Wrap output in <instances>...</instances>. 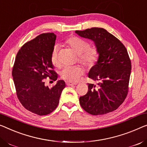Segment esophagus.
Masks as SVG:
<instances>
[{
    "label": "esophagus",
    "instance_id": "esophagus-1",
    "mask_svg": "<svg viewBox=\"0 0 147 147\" xmlns=\"http://www.w3.org/2000/svg\"><path fill=\"white\" fill-rule=\"evenodd\" d=\"M66 84L67 85V86H73V85H76V83H74V82H69V81H66Z\"/></svg>",
    "mask_w": 147,
    "mask_h": 147
}]
</instances>
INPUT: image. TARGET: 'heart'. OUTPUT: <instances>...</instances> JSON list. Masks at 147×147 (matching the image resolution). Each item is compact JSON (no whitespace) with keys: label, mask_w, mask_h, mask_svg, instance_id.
Segmentation results:
<instances>
[{"label":"heart","mask_w":147,"mask_h":147,"mask_svg":"<svg viewBox=\"0 0 147 147\" xmlns=\"http://www.w3.org/2000/svg\"><path fill=\"white\" fill-rule=\"evenodd\" d=\"M66 44L78 54V60L85 66L91 68L96 64L99 58V51L95 46H90L86 41L76 36L68 38ZM59 46L55 45L53 47L51 53V61L54 66L59 65L58 59ZM84 69L82 66L65 67L61 71V76L63 79L71 82H76L80 79V76L84 73Z\"/></svg>","instance_id":"b5f03b06"}]
</instances>
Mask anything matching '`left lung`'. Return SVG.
I'll use <instances>...</instances> for the list:
<instances>
[{"mask_svg":"<svg viewBox=\"0 0 147 147\" xmlns=\"http://www.w3.org/2000/svg\"><path fill=\"white\" fill-rule=\"evenodd\" d=\"M91 39L99 51V58L88 73V77L98 81L88 84L86 95L80 96L82 108L90 114L104 115L117 109L127 95L131 63L125 47L104 28H92L75 31Z\"/></svg>","mask_w":147,"mask_h":147,"instance_id":"left-lung-1","label":"left lung"}]
</instances>
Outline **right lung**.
<instances>
[{"label":"right lung","mask_w":147,"mask_h":147,"mask_svg":"<svg viewBox=\"0 0 147 147\" xmlns=\"http://www.w3.org/2000/svg\"><path fill=\"white\" fill-rule=\"evenodd\" d=\"M56 37L53 33L42 34L26 43L18 52L12 69L19 101L26 109L39 115L49 114L56 109L65 87L62 80L51 88L45 85L46 78L57 79L51 61Z\"/></svg>","instance_id":"right-lung-1"}]
</instances>
